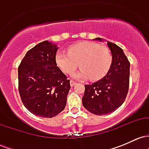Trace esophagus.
<instances>
[{"label":"esophagus","mask_w":149,"mask_h":149,"mask_svg":"<svg viewBox=\"0 0 149 149\" xmlns=\"http://www.w3.org/2000/svg\"><path fill=\"white\" fill-rule=\"evenodd\" d=\"M76 82L73 81V80H71V81H70V85H71V87L74 86V85H76Z\"/></svg>","instance_id":"obj_1"}]
</instances>
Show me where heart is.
Returning a JSON list of instances; mask_svg holds the SVG:
<instances>
[{
    "instance_id": "1",
    "label": "heart",
    "mask_w": 149,
    "mask_h": 149,
    "mask_svg": "<svg viewBox=\"0 0 149 149\" xmlns=\"http://www.w3.org/2000/svg\"><path fill=\"white\" fill-rule=\"evenodd\" d=\"M55 61L66 74H71L80 66V71L72 75L74 78L97 80L105 76L110 69L112 55L107 46L82 41L69 46L68 53L58 52Z\"/></svg>"
}]
</instances>
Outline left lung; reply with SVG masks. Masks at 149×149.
<instances>
[{
  "label": "left lung",
  "mask_w": 149,
  "mask_h": 149,
  "mask_svg": "<svg viewBox=\"0 0 149 149\" xmlns=\"http://www.w3.org/2000/svg\"><path fill=\"white\" fill-rule=\"evenodd\" d=\"M95 40L104 41L97 38ZM112 54V64L105 76L92 85H85L82 102L88 111L97 116L113 112L123 104L129 89L130 64L123 50L107 41Z\"/></svg>",
  "instance_id": "left-lung-1"
}]
</instances>
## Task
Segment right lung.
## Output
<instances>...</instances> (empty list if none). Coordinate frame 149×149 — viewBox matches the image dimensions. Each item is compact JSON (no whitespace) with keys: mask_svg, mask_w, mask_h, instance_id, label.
Listing matches in <instances>:
<instances>
[{"mask_svg":"<svg viewBox=\"0 0 149 149\" xmlns=\"http://www.w3.org/2000/svg\"><path fill=\"white\" fill-rule=\"evenodd\" d=\"M57 49L53 42H40L26 52L18 68L21 100L31 113L39 117H54L66 105L70 80L57 66Z\"/></svg>","mask_w":149,"mask_h":149,"instance_id":"1","label":"right lung"}]
</instances>
